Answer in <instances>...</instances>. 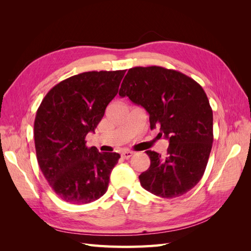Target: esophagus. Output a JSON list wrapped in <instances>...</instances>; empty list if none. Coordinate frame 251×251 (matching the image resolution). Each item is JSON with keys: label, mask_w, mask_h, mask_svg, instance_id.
<instances>
[{"label": "esophagus", "mask_w": 251, "mask_h": 251, "mask_svg": "<svg viewBox=\"0 0 251 251\" xmlns=\"http://www.w3.org/2000/svg\"><path fill=\"white\" fill-rule=\"evenodd\" d=\"M133 151H123V153H121V157H123L124 159H130L132 156H133Z\"/></svg>", "instance_id": "esophagus-1"}]
</instances>
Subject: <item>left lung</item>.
I'll return each instance as SVG.
<instances>
[{
	"label": "left lung",
	"instance_id": "1",
	"mask_svg": "<svg viewBox=\"0 0 251 251\" xmlns=\"http://www.w3.org/2000/svg\"><path fill=\"white\" fill-rule=\"evenodd\" d=\"M146 109L151 128L169 139L168 154L147 151L150 168L140 176L148 192L162 198L184 195L201 180L214 141L212 110L198 82L162 67L128 69L119 90Z\"/></svg>",
	"mask_w": 251,
	"mask_h": 251
}]
</instances>
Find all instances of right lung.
<instances>
[{
	"mask_svg": "<svg viewBox=\"0 0 251 251\" xmlns=\"http://www.w3.org/2000/svg\"><path fill=\"white\" fill-rule=\"evenodd\" d=\"M126 70L91 71L57 83L44 97L34 120V143L40 169L60 199L87 204L107 192L118 153H100L86 146Z\"/></svg>",
	"mask_w": 251,
	"mask_h": 251,
	"instance_id": "add662e5",
	"label": "right lung"
}]
</instances>
